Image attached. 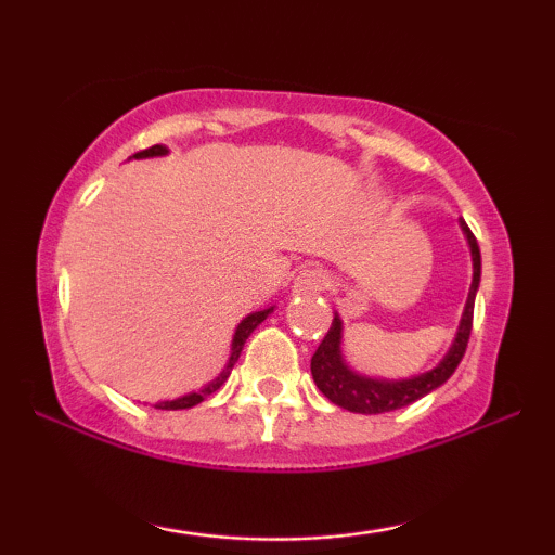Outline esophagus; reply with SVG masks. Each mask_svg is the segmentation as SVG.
<instances>
[{
    "label": "esophagus",
    "mask_w": 555,
    "mask_h": 555,
    "mask_svg": "<svg viewBox=\"0 0 555 555\" xmlns=\"http://www.w3.org/2000/svg\"><path fill=\"white\" fill-rule=\"evenodd\" d=\"M331 285V275L321 268H306L295 278V291L298 293H321Z\"/></svg>",
    "instance_id": "1"
}]
</instances>
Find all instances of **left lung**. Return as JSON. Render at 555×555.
<instances>
[{
    "mask_svg": "<svg viewBox=\"0 0 555 555\" xmlns=\"http://www.w3.org/2000/svg\"><path fill=\"white\" fill-rule=\"evenodd\" d=\"M462 232H465L469 253H473V285H469V295L465 302V313H462L457 336H454L450 351L435 369L427 374H420L414 378H401V382H384V378L361 376L348 366L344 353H340V338H344V323H340L338 313L333 315V323L325 338L318 346V351L310 359V374L318 389L328 397L333 404L356 414H384L393 412V409L409 406L412 401L427 397L437 386H442L447 378L454 374L460 366L462 356L467 351L469 333H473V310H475V295L480 287V247H477L475 234L469 232L465 222H460Z\"/></svg>",
    "mask_w": 555,
    "mask_h": 555,
    "instance_id": "obj_1",
    "label": "left lung"
}]
</instances>
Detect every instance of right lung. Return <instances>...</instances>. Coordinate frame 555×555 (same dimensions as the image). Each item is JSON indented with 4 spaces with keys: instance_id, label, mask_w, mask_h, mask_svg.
Returning a JSON list of instances; mask_svg holds the SVG:
<instances>
[{
    "instance_id": "obj_1",
    "label": "right lung",
    "mask_w": 555,
    "mask_h": 555,
    "mask_svg": "<svg viewBox=\"0 0 555 555\" xmlns=\"http://www.w3.org/2000/svg\"><path fill=\"white\" fill-rule=\"evenodd\" d=\"M166 154H169V149L162 146V143H156V146H151V149H146V151H139V154H133V158H151V156H166ZM270 313H272V308H268V310H257V313H249V315L245 318V321H242V323L237 325V331H234V338H232L230 361H227L224 371L215 378V382H209V384L204 386V389H199V391L184 393V397H179V399L158 401V404H154V406H156V409H192V406H196V404H202V401L207 399L209 393H215V391L219 389V386H222V384L227 382V376L232 374L234 363H237V359H240L242 348H245V340L249 338V333H253V331L257 328V325H260Z\"/></svg>"
}]
</instances>
